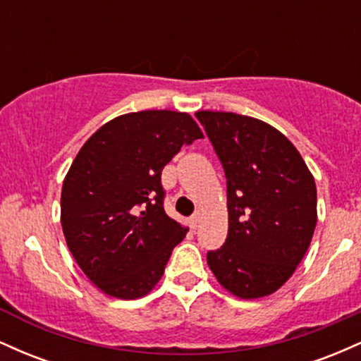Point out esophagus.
Segmentation results:
<instances>
[{"mask_svg": "<svg viewBox=\"0 0 361 361\" xmlns=\"http://www.w3.org/2000/svg\"><path fill=\"white\" fill-rule=\"evenodd\" d=\"M198 222H200V212H195L192 217H190V227H192V229H197Z\"/></svg>", "mask_w": 361, "mask_h": 361, "instance_id": "1", "label": "esophagus"}]
</instances>
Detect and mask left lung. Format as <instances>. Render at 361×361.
Masks as SVG:
<instances>
[{
    "label": "left lung",
    "instance_id": "obj_1",
    "mask_svg": "<svg viewBox=\"0 0 361 361\" xmlns=\"http://www.w3.org/2000/svg\"><path fill=\"white\" fill-rule=\"evenodd\" d=\"M227 180L229 233L207 263L239 299L276 292L293 275L317 224L316 181L275 127L233 111H197Z\"/></svg>",
    "mask_w": 361,
    "mask_h": 361
}]
</instances>
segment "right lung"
Listing matches in <instances>:
<instances>
[{
    "label": "right lung",
    "mask_w": 361,
    "mask_h": 361,
    "mask_svg": "<svg viewBox=\"0 0 361 361\" xmlns=\"http://www.w3.org/2000/svg\"><path fill=\"white\" fill-rule=\"evenodd\" d=\"M195 139L204 134L188 114L134 111L98 128L73 161L62 183V233L106 295H146L183 241L188 229L164 212L161 171Z\"/></svg>",
    "instance_id": "add662e5"
}]
</instances>
